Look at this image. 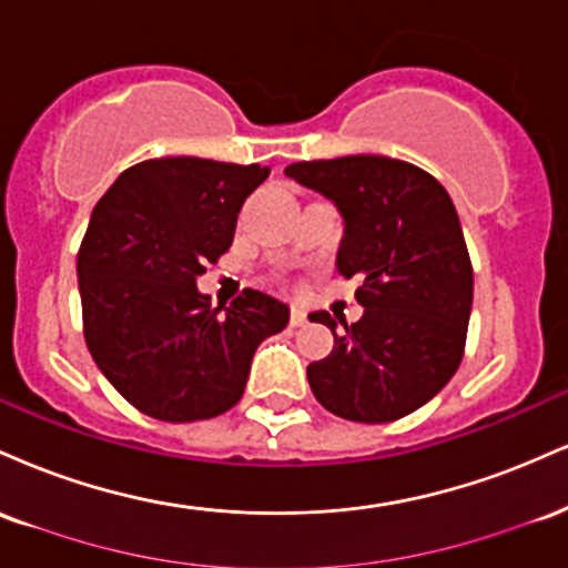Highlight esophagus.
Listing matches in <instances>:
<instances>
[{"mask_svg": "<svg viewBox=\"0 0 568 568\" xmlns=\"http://www.w3.org/2000/svg\"><path fill=\"white\" fill-rule=\"evenodd\" d=\"M291 325L293 328H302V325H306V312L302 306H291Z\"/></svg>", "mask_w": 568, "mask_h": 568, "instance_id": "1", "label": "esophagus"}]
</instances>
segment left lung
I'll list each match as a JSON object with an SVG mask.
<instances>
[{
	"label": "left lung",
	"mask_w": 568,
	"mask_h": 568,
	"mask_svg": "<svg viewBox=\"0 0 568 568\" xmlns=\"http://www.w3.org/2000/svg\"><path fill=\"white\" fill-rule=\"evenodd\" d=\"M285 175L334 200L344 216L336 266L357 277V323L336 334L328 312L312 323L334 331V349L306 379L331 414L384 425L422 408L446 387L465 355L473 264L448 192L410 162L352 154L293 162Z\"/></svg>",
	"instance_id": "1"
}]
</instances>
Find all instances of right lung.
<instances>
[{"instance_id":"right-lung-1","label":"right lung","mask_w":568,"mask_h":568,"mask_svg":"<svg viewBox=\"0 0 568 568\" xmlns=\"http://www.w3.org/2000/svg\"><path fill=\"white\" fill-rule=\"evenodd\" d=\"M262 165L160 158L128 168L98 200L77 253L90 355L130 406L200 422L243 397L253 352L288 325V306L245 288L230 306L197 291L230 251Z\"/></svg>"}]
</instances>
